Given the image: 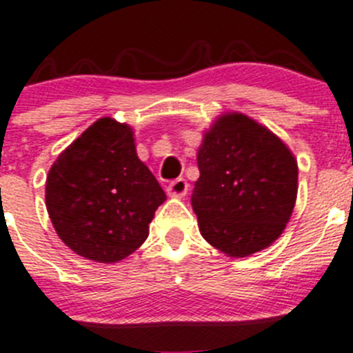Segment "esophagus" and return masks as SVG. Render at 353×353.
I'll return each mask as SVG.
<instances>
[{
	"label": "esophagus",
	"instance_id": "esophagus-1",
	"mask_svg": "<svg viewBox=\"0 0 353 353\" xmlns=\"http://www.w3.org/2000/svg\"><path fill=\"white\" fill-rule=\"evenodd\" d=\"M186 192H188V183H186V179H183V177L172 181V183L167 186V193H169L170 196H184Z\"/></svg>",
	"mask_w": 353,
	"mask_h": 353
}]
</instances>
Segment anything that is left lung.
Here are the masks:
<instances>
[{
	"label": "left lung",
	"instance_id": "left-lung-1",
	"mask_svg": "<svg viewBox=\"0 0 353 353\" xmlns=\"http://www.w3.org/2000/svg\"><path fill=\"white\" fill-rule=\"evenodd\" d=\"M196 163L192 205L202 237L237 259L271 246L297 199V161L283 141L244 114H223Z\"/></svg>",
	"mask_w": 353,
	"mask_h": 353
}]
</instances>
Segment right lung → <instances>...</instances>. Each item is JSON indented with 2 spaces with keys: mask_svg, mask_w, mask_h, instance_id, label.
Here are the masks:
<instances>
[{
  "mask_svg": "<svg viewBox=\"0 0 353 353\" xmlns=\"http://www.w3.org/2000/svg\"><path fill=\"white\" fill-rule=\"evenodd\" d=\"M165 192L139 160L133 130L101 117L50 167L46 204L59 239L101 263L123 260L149 236Z\"/></svg>",
  "mask_w": 353,
  "mask_h": 353,
  "instance_id": "right-lung-1",
  "label": "right lung"
}]
</instances>
